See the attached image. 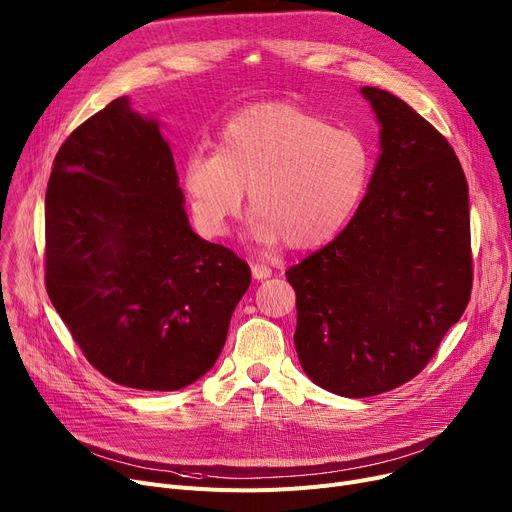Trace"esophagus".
I'll use <instances>...</instances> for the list:
<instances>
[{"label":"esophagus","instance_id":"34e87169","mask_svg":"<svg viewBox=\"0 0 512 512\" xmlns=\"http://www.w3.org/2000/svg\"><path fill=\"white\" fill-rule=\"evenodd\" d=\"M251 274H253L255 280H265V278L272 276V267L255 263V265H251Z\"/></svg>","mask_w":512,"mask_h":512}]
</instances>
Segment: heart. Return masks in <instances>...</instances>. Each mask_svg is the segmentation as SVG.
<instances>
[{
    "label": "heart",
    "mask_w": 512,
    "mask_h": 512,
    "mask_svg": "<svg viewBox=\"0 0 512 512\" xmlns=\"http://www.w3.org/2000/svg\"><path fill=\"white\" fill-rule=\"evenodd\" d=\"M371 180V151L353 128L288 103H257L220 132L218 151L188 153L182 184L201 234L224 236L249 191L257 245L311 251L334 240Z\"/></svg>",
    "instance_id": "1"
}]
</instances>
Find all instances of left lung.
<instances>
[{
    "mask_svg": "<svg viewBox=\"0 0 512 512\" xmlns=\"http://www.w3.org/2000/svg\"><path fill=\"white\" fill-rule=\"evenodd\" d=\"M380 157L355 218L292 265L294 346L309 380L365 398L394 390L434 357L473 284L469 186L442 134L396 95L363 87Z\"/></svg>",
    "mask_w": 512,
    "mask_h": 512,
    "instance_id": "left-lung-1",
    "label": "left lung"
}]
</instances>
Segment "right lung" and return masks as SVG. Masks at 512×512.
I'll use <instances>...</instances> for the list:
<instances>
[{"label": "right lung", "instance_id": "1", "mask_svg": "<svg viewBox=\"0 0 512 512\" xmlns=\"http://www.w3.org/2000/svg\"><path fill=\"white\" fill-rule=\"evenodd\" d=\"M45 284L105 378L172 392L218 361L251 270L193 232L157 118L120 97L80 124L53 159Z\"/></svg>", "mask_w": 512, "mask_h": 512}]
</instances>
